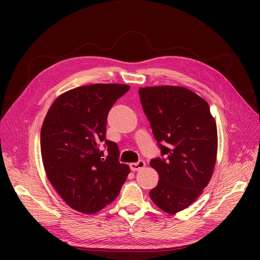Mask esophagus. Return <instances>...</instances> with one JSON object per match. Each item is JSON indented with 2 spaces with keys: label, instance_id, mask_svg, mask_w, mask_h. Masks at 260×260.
Here are the masks:
<instances>
[{
  "label": "esophagus",
  "instance_id": "esophagus-1",
  "mask_svg": "<svg viewBox=\"0 0 260 260\" xmlns=\"http://www.w3.org/2000/svg\"><path fill=\"white\" fill-rule=\"evenodd\" d=\"M145 167V161L144 160H139L138 162H132L130 164V168L132 171H139Z\"/></svg>",
  "mask_w": 260,
  "mask_h": 260
}]
</instances>
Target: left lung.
Returning a JSON list of instances; mask_svg holds the SVG:
<instances>
[{
    "mask_svg": "<svg viewBox=\"0 0 260 260\" xmlns=\"http://www.w3.org/2000/svg\"><path fill=\"white\" fill-rule=\"evenodd\" d=\"M139 94L162 156L149 162L159 176L149 196L174 215L192 205L211 179L218 149L215 118L207 102L183 86H146Z\"/></svg>",
    "mask_w": 260,
    "mask_h": 260,
    "instance_id": "obj_1",
    "label": "left lung"
}]
</instances>
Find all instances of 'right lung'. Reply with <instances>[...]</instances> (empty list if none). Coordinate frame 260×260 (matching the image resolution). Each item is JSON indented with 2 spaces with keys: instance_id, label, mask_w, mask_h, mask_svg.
<instances>
[{
  "instance_id": "right-lung-1",
  "label": "right lung",
  "mask_w": 260,
  "mask_h": 260,
  "mask_svg": "<svg viewBox=\"0 0 260 260\" xmlns=\"http://www.w3.org/2000/svg\"><path fill=\"white\" fill-rule=\"evenodd\" d=\"M130 85L95 83L69 90L53 102L41 128L46 177L69 207L91 215L118 196L130 168L106 140L107 115ZM106 142L108 153L99 151Z\"/></svg>"
}]
</instances>
